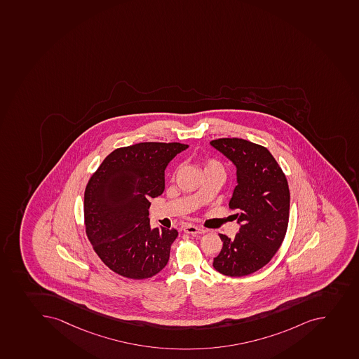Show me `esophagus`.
I'll list each match as a JSON object with an SVG mask.
<instances>
[{
  "mask_svg": "<svg viewBox=\"0 0 359 359\" xmlns=\"http://www.w3.org/2000/svg\"><path fill=\"white\" fill-rule=\"evenodd\" d=\"M183 231H184V233H188V234H204V233L208 231L206 229H204V228L192 226V224H187V226H184Z\"/></svg>",
  "mask_w": 359,
  "mask_h": 359,
  "instance_id": "1",
  "label": "esophagus"
}]
</instances>
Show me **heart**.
<instances>
[{
    "mask_svg": "<svg viewBox=\"0 0 359 359\" xmlns=\"http://www.w3.org/2000/svg\"><path fill=\"white\" fill-rule=\"evenodd\" d=\"M208 170H222L224 171V167L222 163L215 160V158H208L204 162V171Z\"/></svg>",
    "mask_w": 359,
    "mask_h": 359,
    "instance_id": "1",
    "label": "heart"
}]
</instances>
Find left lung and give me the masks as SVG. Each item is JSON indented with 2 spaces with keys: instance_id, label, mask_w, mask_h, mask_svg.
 I'll return each instance as SVG.
<instances>
[{
  "instance_id": "8db88e82",
  "label": "left lung",
  "mask_w": 359,
  "mask_h": 359,
  "mask_svg": "<svg viewBox=\"0 0 359 359\" xmlns=\"http://www.w3.org/2000/svg\"><path fill=\"white\" fill-rule=\"evenodd\" d=\"M211 144L236 165L238 185L229 208L236 210L241 228L235 238L219 234L222 252L213 259L217 271L243 277L268 264L284 241L290 217L287 180L271 153L238 137H222Z\"/></svg>"
}]
</instances>
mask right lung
<instances>
[{
  "label": "right lung",
  "mask_w": 359,
  "mask_h": 359,
  "mask_svg": "<svg viewBox=\"0 0 359 359\" xmlns=\"http://www.w3.org/2000/svg\"><path fill=\"white\" fill-rule=\"evenodd\" d=\"M188 144L140 142L114 149L84 191L88 240L107 268L125 278H151L165 268L178 231L151 229V198L165 190V170Z\"/></svg>",
  "instance_id": "1"
}]
</instances>
